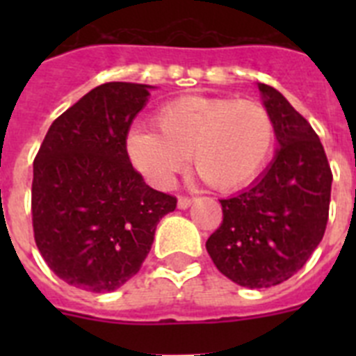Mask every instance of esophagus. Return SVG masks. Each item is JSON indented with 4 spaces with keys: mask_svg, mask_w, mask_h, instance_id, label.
I'll use <instances>...</instances> for the list:
<instances>
[{
    "mask_svg": "<svg viewBox=\"0 0 356 356\" xmlns=\"http://www.w3.org/2000/svg\"><path fill=\"white\" fill-rule=\"evenodd\" d=\"M191 205H193V197H187V196L178 197V209L185 210V209H188Z\"/></svg>",
    "mask_w": 356,
    "mask_h": 356,
    "instance_id": "obj_1",
    "label": "esophagus"
}]
</instances>
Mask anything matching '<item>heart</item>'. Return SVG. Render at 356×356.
Returning <instances> with one entry per match:
<instances>
[{
	"mask_svg": "<svg viewBox=\"0 0 356 356\" xmlns=\"http://www.w3.org/2000/svg\"><path fill=\"white\" fill-rule=\"evenodd\" d=\"M156 131L134 128L127 153L134 168L159 188L175 181L193 156L194 171L216 191L246 187L267 165L276 143L271 112L254 99L185 96L160 106Z\"/></svg>",
	"mask_w": 356,
	"mask_h": 356,
	"instance_id": "obj_1",
	"label": "heart"
}]
</instances>
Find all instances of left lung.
<instances>
[{
  "instance_id": "8db88e82",
  "label": "left lung",
  "mask_w": 356,
  "mask_h": 356,
  "mask_svg": "<svg viewBox=\"0 0 356 356\" xmlns=\"http://www.w3.org/2000/svg\"><path fill=\"white\" fill-rule=\"evenodd\" d=\"M278 149L251 187L219 200L222 222L207 251L226 278L248 289L278 285L300 271L328 222L332 169L310 122L275 87L259 83Z\"/></svg>"
}]
</instances>
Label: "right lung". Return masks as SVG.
Listing matches in <instances>:
<instances>
[{
  "label": "right lung",
  "mask_w": 356,
  "mask_h": 356,
  "mask_svg": "<svg viewBox=\"0 0 356 356\" xmlns=\"http://www.w3.org/2000/svg\"><path fill=\"white\" fill-rule=\"evenodd\" d=\"M151 85L108 81L56 118L33 160L31 221L42 259L65 284L112 292L139 273L176 197L146 185L127 153Z\"/></svg>",
  "instance_id": "add662e5"
}]
</instances>
